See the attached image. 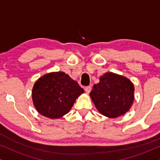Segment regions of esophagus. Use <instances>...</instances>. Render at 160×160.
<instances>
[{"mask_svg":"<svg viewBox=\"0 0 160 160\" xmlns=\"http://www.w3.org/2000/svg\"><path fill=\"white\" fill-rule=\"evenodd\" d=\"M91 90H92V87H91L90 86H86V88H85V91H86V92L87 93V94H88V93H90Z\"/></svg>","mask_w":160,"mask_h":160,"instance_id":"1","label":"esophagus"}]
</instances>
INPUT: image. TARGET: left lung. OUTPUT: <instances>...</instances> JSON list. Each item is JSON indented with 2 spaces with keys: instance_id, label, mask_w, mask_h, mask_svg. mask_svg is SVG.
<instances>
[{
  "instance_id": "1",
  "label": "left lung",
  "mask_w": 160,
  "mask_h": 160,
  "mask_svg": "<svg viewBox=\"0 0 160 160\" xmlns=\"http://www.w3.org/2000/svg\"><path fill=\"white\" fill-rule=\"evenodd\" d=\"M134 84L129 79L107 72L94 85L90 97L101 114L116 118L128 112L134 100Z\"/></svg>"
}]
</instances>
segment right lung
I'll list each match as a JSON object with an SVG mask.
<instances>
[{"label":"right lung","instance_id":"add662e5","mask_svg":"<svg viewBox=\"0 0 160 160\" xmlns=\"http://www.w3.org/2000/svg\"><path fill=\"white\" fill-rule=\"evenodd\" d=\"M84 92L78 82L62 72L40 78L32 88L34 106L43 116L58 119L69 112L76 99Z\"/></svg>","mask_w":160,"mask_h":160}]
</instances>
